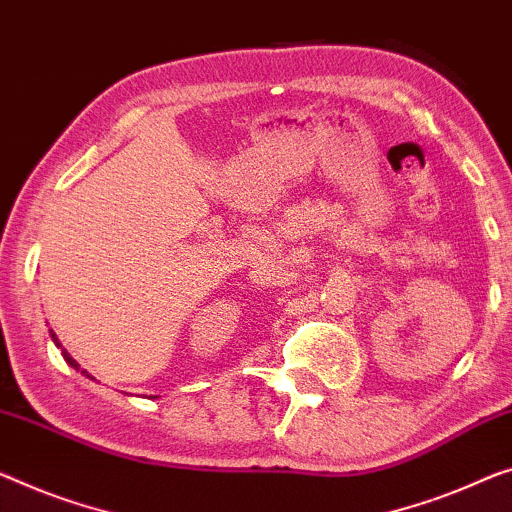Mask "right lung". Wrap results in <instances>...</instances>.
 Masks as SVG:
<instances>
[{
    "label": "right lung",
    "mask_w": 512,
    "mask_h": 512,
    "mask_svg": "<svg viewBox=\"0 0 512 512\" xmlns=\"http://www.w3.org/2000/svg\"><path fill=\"white\" fill-rule=\"evenodd\" d=\"M48 331H50V338H52V342H55V345H57V347H61V342H59V338H57V333H55V331H52V329H48ZM61 354H64V361H66L68 365H71V368H73V370H78V372H82V375H85V377H89V379H94V377H91V375H89V372H87V370H82V368H80V363H78V361H75V358H73L71 354H68V352H66V349H61Z\"/></svg>",
    "instance_id": "obj_1"
}]
</instances>
